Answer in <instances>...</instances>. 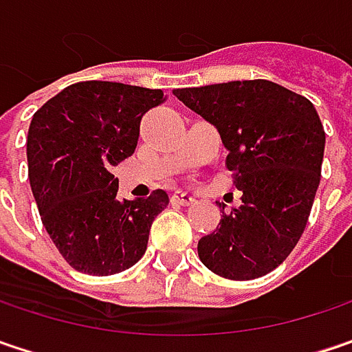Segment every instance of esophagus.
I'll return each instance as SVG.
<instances>
[{
    "label": "esophagus",
    "mask_w": 352,
    "mask_h": 352,
    "mask_svg": "<svg viewBox=\"0 0 352 352\" xmlns=\"http://www.w3.org/2000/svg\"><path fill=\"white\" fill-rule=\"evenodd\" d=\"M171 201L177 204V206H191L195 201V197L191 193H185V191H175L173 197H171Z\"/></svg>",
    "instance_id": "34e87169"
}]
</instances>
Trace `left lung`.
Masks as SVG:
<instances>
[{
	"label": "left lung",
	"mask_w": 352,
	"mask_h": 352,
	"mask_svg": "<svg viewBox=\"0 0 352 352\" xmlns=\"http://www.w3.org/2000/svg\"><path fill=\"white\" fill-rule=\"evenodd\" d=\"M173 94L217 129L230 151L226 167L241 191L240 208L221 211L215 232L199 240V260L228 280L266 276L290 256L312 209L324 155L318 112L308 98L270 80Z\"/></svg>",
	"instance_id": "1"
}]
</instances>
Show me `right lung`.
Here are the masks:
<instances>
[{
    "label": "right lung",
    "instance_id": "obj_1",
    "mask_svg": "<svg viewBox=\"0 0 352 352\" xmlns=\"http://www.w3.org/2000/svg\"><path fill=\"white\" fill-rule=\"evenodd\" d=\"M163 90L120 82H76L34 114L28 177L42 223L74 270L111 276L143 258L148 230L167 208L163 189L118 199L111 169L137 148L141 118Z\"/></svg>",
    "mask_w": 352,
    "mask_h": 352
}]
</instances>
